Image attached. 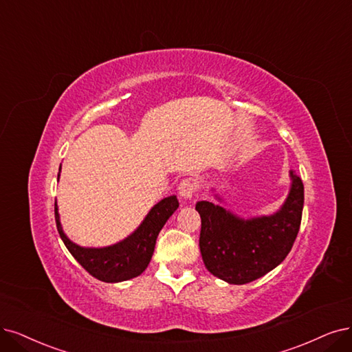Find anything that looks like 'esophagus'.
Returning a JSON list of instances; mask_svg holds the SVG:
<instances>
[{"instance_id": "obj_1", "label": "esophagus", "mask_w": 352, "mask_h": 352, "mask_svg": "<svg viewBox=\"0 0 352 352\" xmlns=\"http://www.w3.org/2000/svg\"><path fill=\"white\" fill-rule=\"evenodd\" d=\"M196 188H197V186L192 179H183L178 187L179 197L184 200H191L194 197V192H196Z\"/></svg>"}]
</instances>
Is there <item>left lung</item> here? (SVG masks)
Masks as SVG:
<instances>
[{
	"label": "left lung",
	"instance_id": "left-lung-1",
	"mask_svg": "<svg viewBox=\"0 0 352 352\" xmlns=\"http://www.w3.org/2000/svg\"><path fill=\"white\" fill-rule=\"evenodd\" d=\"M290 190L272 214L241 217L222 204L197 201L201 217L200 252L206 268L229 284H246L261 278L280 265L292 251L300 229L305 187L290 169ZM217 201L225 203L213 188Z\"/></svg>",
	"mask_w": 352,
	"mask_h": 352
}]
</instances>
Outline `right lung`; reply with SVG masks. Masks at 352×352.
I'll list each match as a JSON object with an SVG mask.
<instances>
[{
	"instance_id": "right-lung-1",
	"label": "right lung",
	"mask_w": 352,
	"mask_h": 352,
	"mask_svg": "<svg viewBox=\"0 0 352 352\" xmlns=\"http://www.w3.org/2000/svg\"><path fill=\"white\" fill-rule=\"evenodd\" d=\"M59 175L60 168L58 179ZM178 206L177 196L162 199L152 207L132 235L114 245L101 246V248L81 246L67 236L60 223L58 203H55V220L65 246L91 276L104 283H120L135 278L146 270L155 251L156 238L166 220L178 209Z\"/></svg>"
}]
</instances>
